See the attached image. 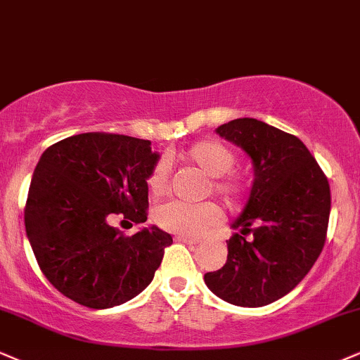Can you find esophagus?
Returning <instances> with one entry per match:
<instances>
[{
	"instance_id": "34e87169",
	"label": "esophagus",
	"mask_w": 360,
	"mask_h": 360,
	"mask_svg": "<svg viewBox=\"0 0 360 360\" xmlns=\"http://www.w3.org/2000/svg\"><path fill=\"white\" fill-rule=\"evenodd\" d=\"M176 240L188 243V245H197V243H198L197 238H192V237H176Z\"/></svg>"
}]
</instances>
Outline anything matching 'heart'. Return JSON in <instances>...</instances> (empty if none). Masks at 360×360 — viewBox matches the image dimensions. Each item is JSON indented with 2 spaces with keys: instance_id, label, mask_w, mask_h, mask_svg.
Here are the masks:
<instances>
[{
  "instance_id": "b5f03b06",
  "label": "heart",
  "mask_w": 360,
  "mask_h": 360,
  "mask_svg": "<svg viewBox=\"0 0 360 360\" xmlns=\"http://www.w3.org/2000/svg\"><path fill=\"white\" fill-rule=\"evenodd\" d=\"M180 160L187 165L197 167L210 176V190L227 203H235L243 195V180L235 165V152L219 140H200L180 153ZM168 172L163 163H157L148 173L146 187L153 197H160L167 188ZM220 219V208L212 202L190 203L168 202L155 210V221L158 227L172 233L197 237Z\"/></svg>"
}]
</instances>
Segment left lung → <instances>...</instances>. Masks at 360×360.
I'll list each match as a JSON object with an SVG mask.
<instances>
[{
  "label": "left lung",
  "instance_id": "obj_1",
  "mask_svg": "<svg viewBox=\"0 0 360 360\" xmlns=\"http://www.w3.org/2000/svg\"><path fill=\"white\" fill-rule=\"evenodd\" d=\"M254 163V185L240 230L227 242L225 265L207 272V287L225 302L264 307L299 285L321 255L330 215V187L297 136L255 118H237L215 130ZM252 233L247 241L243 237Z\"/></svg>",
  "mask_w": 360,
  "mask_h": 360
}]
</instances>
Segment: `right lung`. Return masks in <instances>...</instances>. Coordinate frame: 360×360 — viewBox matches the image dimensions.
Segmentation results:
<instances>
[{
    "label": "right lung",
    "mask_w": 360,
    "mask_h": 360,
    "mask_svg": "<svg viewBox=\"0 0 360 360\" xmlns=\"http://www.w3.org/2000/svg\"><path fill=\"white\" fill-rule=\"evenodd\" d=\"M150 140L79 133L48 146L25 207L33 254L51 285L90 309H110L153 281L172 235L158 227L127 237L108 220L146 221V179L158 153Z\"/></svg>",
    "instance_id": "obj_1"
}]
</instances>
